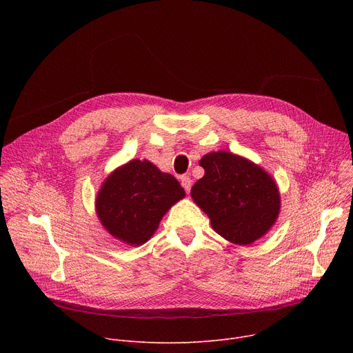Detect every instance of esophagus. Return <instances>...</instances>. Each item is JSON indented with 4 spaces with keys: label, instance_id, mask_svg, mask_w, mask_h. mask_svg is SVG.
<instances>
[{
    "label": "esophagus",
    "instance_id": "34e87169",
    "mask_svg": "<svg viewBox=\"0 0 353 353\" xmlns=\"http://www.w3.org/2000/svg\"><path fill=\"white\" fill-rule=\"evenodd\" d=\"M191 184H192V181H191V179H190L188 176H183V177H181V185H183V188L185 190L187 194H188L190 190H191Z\"/></svg>",
    "mask_w": 353,
    "mask_h": 353
}]
</instances>
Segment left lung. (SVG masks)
Here are the masks:
<instances>
[{"label":"left lung","instance_id":"obj_1","mask_svg":"<svg viewBox=\"0 0 353 353\" xmlns=\"http://www.w3.org/2000/svg\"><path fill=\"white\" fill-rule=\"evenodd\" d=\"M205 174L191 188V198L211 219L214 230L233 244L247 245L276 222L279 190L259 165L218 150L199 161Z\"/></svg>","mask_w":353,"mask_h":353}]
</instances>
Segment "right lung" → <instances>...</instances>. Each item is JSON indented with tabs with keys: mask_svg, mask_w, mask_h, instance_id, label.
I'll list each match as a JSON object with an SVG mask.
<instances>
[{
	"mask_svg": "<svg viewBox=\"0 0 353 353\" xmlns=\"http://www.w3.org/2000/svg\"><path fill=\"white\" fill-rule=\"evenodd\" d=\"M184 195V188L172 174L149 161L132 159L100 187L96 214L113 237L141 245L152 237L163 215Z\"/></svg>",
	"mask_w": 353,
	"mask_h": 353,
	"instance_id": "obj_1",
	"label": "right lung"
}]
</instances>
